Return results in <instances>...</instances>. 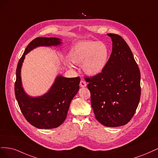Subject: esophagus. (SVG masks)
Masks as SVG:
<instances>
[{
    "label": "esophagus",
    "mask_w": 158,
    "mask_h": 158,
    "mask_svg": "<svg viewBox=\"0 0 158 158\" xmlns=\"http://www.w3.org/2000/svg\"><path fill=\"white\" fill-rule=\"evenodd\" d=\"M79 85H80L81 87H85V86H86V83L85 81H83V80H81V81H80Z\"/></svg>",
    "instance_id": "1"
}]
</instances>
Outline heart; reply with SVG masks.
<instances>
[{
    "mask_svg": "<svg viewBox=\"0 0 158 158\" xmlns=\"http://www.w3.org/2000/svg\"><path fill=\"white\" fill-rule=\"evenodd\" d=\"M108 54V48L104 43L83 40L74 46L69 53V58L75 64H83L86 74L96 76L105 68Z\"/></svg>",
    "mask_w": 158,
    "mask_h": 158,
    "instance_id": "obj_1",
    "label": "heart"
}]
</instances>
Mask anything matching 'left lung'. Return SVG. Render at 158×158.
Wrapping results in <instances>:
<instances>
[{
  "label": "left lung",
  "mask_w": 158,
  "mask_h": 158,
  "mask_svg": "<svg viewBox=\"0 0 158 158\" xmlns=\"http://www.w3.org/2000/svg\"><path fill=\"white\" fill-rule=\"evenodd\" d=\"M112 52L100 74L86 77L95 118L106 127L126 125L140 98V72L128 44L121 36L107 34Z\"/></svg>",
  "instance_id": "left-lung-1"
}]
</instances>
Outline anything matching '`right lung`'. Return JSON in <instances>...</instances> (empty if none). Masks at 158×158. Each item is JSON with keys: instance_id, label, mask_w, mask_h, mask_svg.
Returning a JSON list of instances; mask_svg holds the SVG:
<instances>
[{"instance_id": "1", "label": "right lung", "mask_w": 158, "mask_h": 158, "mask_svg": "<svg viewBox=\"0 0 158 158\" xmlns=\"http://www.w3.org/2000/svg\"><path fill=\"white\" fill-rule=\"evenodd\" d=\"M61 39L55 37H37L30 43L16 69L15 95L19 108L25 118L33 126L39 129L56 128L65 121L71 102L79 89L80 77L66 78L59 75L48 92L41 96L31 97L24 91L21 79V68L25 56L38 47L60 45Z\"/></svg>"}]
</instances>
